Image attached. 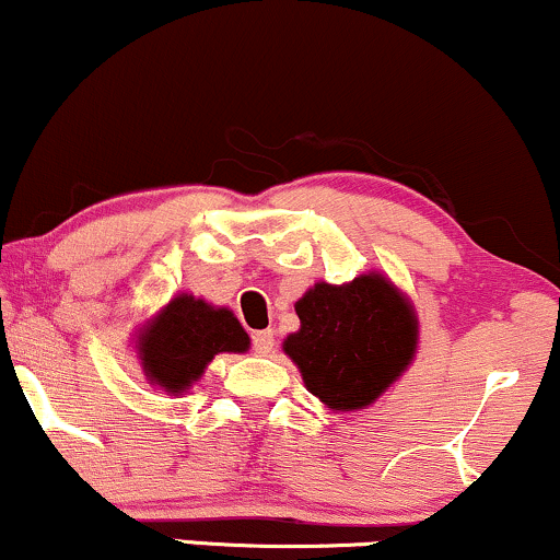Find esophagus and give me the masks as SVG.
Wrapping results in <instances>:
<instances>
[{"label": "esophagus", "mask_w": 560, "mask_h": 560, "mask_svg": "<svg viewBox=\"0 0 560 560\" xmlns=\"http://www.w3.org/2000/svg\"><path fill=\"white\" fill-rule=\"evenodd\" d=\"M273 330H258L256 336H253V351L258 353V357H271L273 351Z\"/></svg>", "instance_id": "obj_1"}]
</instances>
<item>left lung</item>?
<instances>
[{"mask_svg":"<svg viewBox=\"0 0 560 560\" xmlns=\"http://www.w3.org/2000/svg\"><path fill=\"white\" fill-rule=\"evenodd\" d=\"M300 330L281 349L304 387L332 413L370 408L413 364L419 315L382 271L346 284L317 281L294 304Z\"/></svg>","mask_w":560,"mask_h":560,"instance_id":"left-lung-1","label":"left lung"}]
</instances>
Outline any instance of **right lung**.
Instances as JSON below:
<instances>
[{
	"mask_svg": "<svg viewBox=\"0 0 560 560\" xmlns=\"http://www.w3.org/2000/svg\"><path fill=\"white\" fill-rule=\"evenodd\" d=\"M133 343L147 382L178 398L203 377L217 353L250 349V336L230 307L183 292L141 325Z\"/></svg>",
	"mask_w": 560,
	"mask_h": 560,
	"instance_id": "obj_1",
	"label": "right lung"
}]
</instances>
